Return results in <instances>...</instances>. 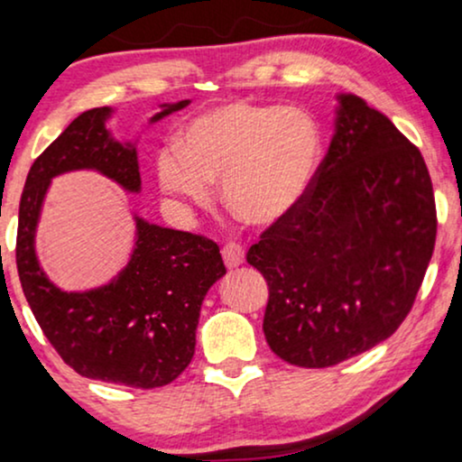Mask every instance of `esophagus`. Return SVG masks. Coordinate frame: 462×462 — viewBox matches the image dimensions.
I'll use <instances>...</instances> for the list:
<instances>
[{
    "instance_id": "34e87169",
    "label": "esophagus",
    "mask_w": 462,
    "mask_h": 462,
    "mask_svg": "<svg viewBox=\"0 0 462 462\" xmlns=\"http://www.w3.org/2000/svg\"><path fill=\"white\" fill-rule=\"evenodd\" d=\"M221 254H224V263L230 266V269H235V266L245 263V247L236 241L226 243L224 249H221Z\"/></svg>"
}]
</instances>
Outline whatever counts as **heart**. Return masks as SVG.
<instances>
[{
	"instance_id": "1",
	"label": "heart",
	"mask_w": 462,
	"mask_h": 462,
	"mask_svg": "<svg viewBox=\"0 0 462 462\" xmlns=\"http://www.w3.org/2000/svg\"><path fill=\"white\" fill-rule=\"evenodd\" d=\"M322 159L319 125L301 109L230 101L204 111L157 159L161 187L204 204L210 182L238 219L266 226L291 213Z\"/></svg>"
}]
</instances>
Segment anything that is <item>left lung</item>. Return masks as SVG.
<instances>
[{
  "label": "left lung",
  "mask_w": 462,
  "mask_h": 462,
  "mask_svg": "<svg viewBox=\"0 0 462 462\" xmlns=\"http://www.w3.org/2000/svg\"><path fill=\"white\" fill-rule=\"evenodd\" d=\"M301 202L249 247L269 284L263 329L299 368H329L402 325L432 258L435 193L420 148L355 94Z\"/></svg>",
  "instance_id": "1"
}]
</instances>
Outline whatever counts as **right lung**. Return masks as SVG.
Instances as JSON below:
<instances>
[{"instance_id": "add662e5", "label": "right lung", "mask_w": 462, "mask_h": 462, "mask_svg": "<svg viewBox=\"0 0 462 462\" xmlns=\"http://www.w3.org/2000/svg\"><path fill=\"white\" fill-rule=\"evenodd\" d=\"M163 105L150 122L187 107ZM109 107L83 111L34 161L19 204L16 269L25 299L51 346L72 370L118 385H168L196 353V329L208 288L226 273L217 243L135 217L137 238L129 264L107 286L60 291L36 258L34 235L53 176L97 170L126 191H140L137 152L111 140Z\"/></svg>"}]
</instances>
